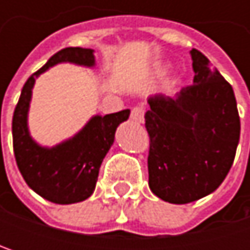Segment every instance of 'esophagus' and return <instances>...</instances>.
<instances>
[{
	"instance_id": "obj_1",
	"label": "esophagus",
	"mask_w": 250,
	"mask_h": 250,
	"mask_svg": "<svg viewBox=\"0 0 250 250\" xmlns=\"http://www.w3.org/2000/svg\"><path fill=\"white\" fill-rule=\"evenodd\" d=\"M131 120L136 122V123H143L145 120V108L143 107H133L131 108V114H130Z\"/></svg>"
}]
</instances>
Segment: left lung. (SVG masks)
<instances>
[{"label":"left lung","mask_w":250,"mask_h":250,"mask_svg":"<svg viewBox=\"0 0 250 250\" xmlns=\"http://www.w3.org/2000/svg\"><path fill=\"white\" fill-rule=\"evenodd\" d=\"M194 83L174 97L147 98L149 187L164 201L187 204L219 188L229 174L240 119L231 85L197 49L191 52Z\"/></svg>","instance_id":"1"}]
</instances>
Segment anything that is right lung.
<instances>
[{
	"instance_id": "right-lung-1",
	"label": "right lung",
	"mask_w": 250,
	"mask_h": 250,
	"mask_svg": "<svg viewBox=\"0 0 250 250\" xmlns=\"http://www.w3.org/2000/svg\"><path fill=\"white\" fill-rule=\"evenodd\" d=\"M62 62L91 68L95 65L94 50L65 47L25 81L13 116V147L17 167L34 192L55 204H72L86 200L94 192L103 159L114 142L116 128L128 119L130 110L94 116L72 139L53 147L37 145L27 127L31 89L37 76Z\"/></svg>"
}]
</instances>
